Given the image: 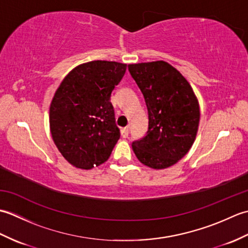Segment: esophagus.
Listing matches in <instances>:
<instances>
[{
	"label": "esophagus",
	"mask_w": 248,
	"mask_h": 248,
	"mask_svg": "<svg viewBox=\"0 0 248 248\" xmlns=\"http://www.w3.org/2000/svg\"><path fill=\"white\" fill-rule=\"evenodd\" d=\"M130 133V127H125L121 129V136H123L124 139H127L129 136Z\"/></svg>",
	"instance_id": "34e87169"
}]
</instances>
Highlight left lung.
<instances>
[{
	"mask_svg": "<svg viewBox=\"0 0 248 248\" xmlns=\"http://www.w3.org/2000/svg\"><path fill=\"white\" fill-rule=\"evenodd\" d=\"M148 109V131L132 143L140 163L154 170L172 166L196 139L200 112L193 88L176 68L164 61L129 65Z\"/></svg>",
	"mask_w": 248,
	"mask_h": 248,
	"instance_id": "8db88e82",
	"label": "left lung"
}]
</instances>
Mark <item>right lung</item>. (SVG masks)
Returning <instances> with one entry per match:
<instances>
[{
	"label": "right lung",
	"mask_w": 248,
	"mask_h": 248,
	"mask_svg": "<svg viewBox=\"0 0 248 248\" xmlns=\"http://www.w3.org/2000/svg\"><path fill=\"white\" fill-rule=\"evenodd\" d=\"M127 64L93 61L65 77L50 105V131L57 149L71 165L91 170L107 161L120 132L110 94Z\"/></svg>",
	"instance_id": "right-lung-1"
}]
</instances>
